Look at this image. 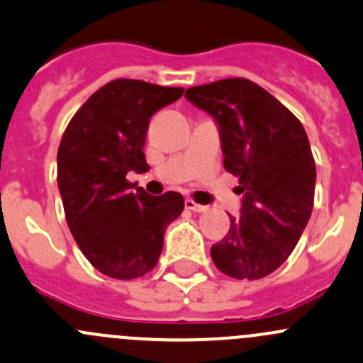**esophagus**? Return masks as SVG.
Returning <instances> with one entry per match:
<instances>
[{"mask_svg":"<svg viewBox=\"0 0 363 363\" xmlns=\"http://www.w3.org/2000/svg\"><path fill=\"white\" fill-rule=\"evenodd\" d=\"M184 207L188 208V211H193V212H205V211H208L207 205H200V203H196V201L189 200V198H186Z\"/></svg>","mask_w":363,"mask_h":363,"instance_id":"esophagus-1","label":"esophagus"}]
</instances>
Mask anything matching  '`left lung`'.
I'll list each match as a JSON object with an SVG mask.
<instances>
[{
  "label": "left lung",
  "mask_w": 363,
  "mask_h": 363,
  "mask_svg": "<svg viewBox=\"0 0 363 363\" xmlns=\"http://www.w3.org/2000/svg\"><path fill=\"white\" fill-rule=\"evenodd\" d=\"M186 99L212 116L224 169L238 179L240 217L211 255L219 272L259 280L280 268L313 211L316 169L303 125L272 94L245 78L191 86Z\"/></svg>",
  "instance_id": "8db88e82"
}]
</instances>
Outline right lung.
Here are the masks:
<instances>
[{
  "mask_svg": "<svg viewBox=\"0 0 363 363\" xmlns=\"http://www.w3.org/2000/svg\"><path fill=\"white\" fill-rule=\"evenodd\" d=\"M184 89L114 79L72 116L57 152L67 226L94 268L118 280L150 273L163 235L184 211L181 193L151 196L127 181L150 170L143 147L150 118Z\"/></svg>",
  "mask_w": 363,
  "mask_h": 363,
  "instance_id": "1",
  "label": "right lung"
}]
</instances>
